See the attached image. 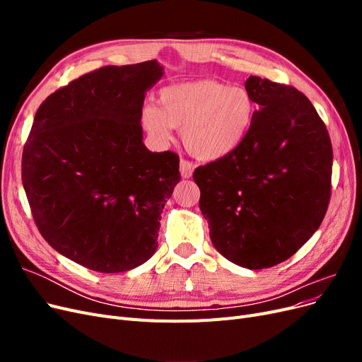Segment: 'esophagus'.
Masks as SVG:
<instances>
[{
    "instance_id": "1",
    "label": "esophagus",
    "mask_w": 362,
    "mask_h": 362,
    "mask_svg": "<svg viewBox=\"0 0 362 362\" xmlns=\"http://www.w3.org/2000/svg\"><path fill=\"white\" fill-rule=\"evenodd\" d=\"M193 170H194V166L190 161H187V160L180 161V173H181L182 178H190Z\"/></svg>"
}]
</instances>
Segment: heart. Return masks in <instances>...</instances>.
<instances>
[{
    "label": "heart",
    "mask_w": 362,
    "mask_h": 362,
    "mask_svg": "<svg viewBox=\"0 0 362 362\" xmlns=\"http://www.w3.org/2000/svg\"><path fill=\"white\" fill-rule=\"evenodd\" d=\"M257 105L245 87L214 80L178 83L163 87L156 105L141 110V125L161 144L181 129L189 154L216 161L242 146L254 125Z\"/></svg>",
    "instance_id": "obj_1"
}]
</instances>
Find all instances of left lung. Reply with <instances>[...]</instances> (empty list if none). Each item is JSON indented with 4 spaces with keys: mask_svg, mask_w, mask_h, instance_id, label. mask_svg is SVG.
<instances>
[{
    "mask_svg": "<svg viewBox=\"0 0 362 362\" xmlns=\"http://www.w3.org/2000/svg\"><path fill=\"white\" fill-rule=\"evenodd\" d=\"M254 125L231 156L196 168L199 208L218 254L245 269L279 264L319 229L331 198L332 145L291 86L249 76Z\"/></svg>",
    "mask_w": 362,
    "mask_h": 362,
    "instance_id": "left-lung-1",
    "label": "left lung"
}]
</instances>
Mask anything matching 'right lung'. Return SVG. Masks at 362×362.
Returning <instances> with one entry per match:
<instances>
[{
    "mask_svg": "<svg viewBox=\"0 0 362 362\" xmlns=\"http://www.w3.org/2000/svg\"><path fill=\"white\" fill-rule=\"evenodd\" d=\"M164 75L157 60L105 66L37 108L23 152V184L42 237L101 273L156 254L161 213L181 180L180 158L144 144L141 108Z\"/></svg>",
    "mask_w": 362,
    "mask_h": 362,
    "instance_id": "right-lung-1",
    "label": "right lung"
}]
</instances>
